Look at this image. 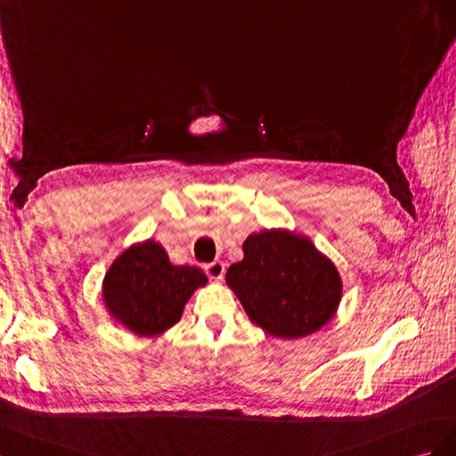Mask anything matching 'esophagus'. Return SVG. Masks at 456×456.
Listing matches in <instances>:
<instances>
[{
    "mask_svg": "<svg viewBox=\"0 0 456 456\" xmlns=\"http://www.w3.org/2000/svg\"><path fill=\"white\" fill-rule=\"evenodd\" d=\"M204 271H206V275L210 277V279L219 281V279H224V275H225V265L221 264V262H214V264H208L204 267Z\"/></svg>",
    "mask_w": 456,
    "mask_h": 456,
    "instance_id": "34e87169",
    "label": "esophagus"
}]
</instances>
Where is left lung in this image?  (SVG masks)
I'll list each match as a JSON object with an SVG mask.
<instances>
[{"label": "left lung", "instance_id": "left-lung-1", "mask_svg": "<svg viewBox=\"0 0 456 456\" xmlns=\"http://www.w3.org/2000/svg\"><path fill=\"white\" fill-rule=\"evenodd\" d=\"M242 252L240 262L227 269L225 282L256 327L296 340L336 315L344 294L340 271L309 237L264 229L242 242Z\"/></svg>", "mask_w": 456, "mask_h": 456}]
</instances>
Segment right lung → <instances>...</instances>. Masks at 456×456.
<instances>
[{
  "instance_id": "right-lung-1",
  "label": "right lung",
  "mask_w": 456,
  "mask_h": 456,
  "mask_svg": "<svg viewBox=\"0 0 456 456\" xmlns=\"http://www.w3.org/2000/svg\"><path fill=\"white\" fill-rule=\"evenodd\" d=\"M208 284L204 271L174 265L160 242L147 239L126 248L102 279L109 315L135 336H160L179 322L194 290Z\"/></svg>"
}]
</instances>
